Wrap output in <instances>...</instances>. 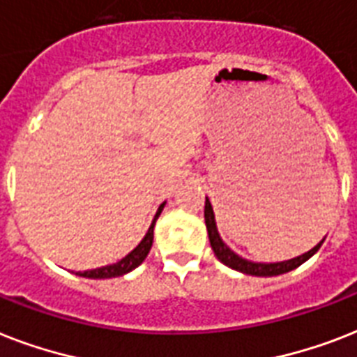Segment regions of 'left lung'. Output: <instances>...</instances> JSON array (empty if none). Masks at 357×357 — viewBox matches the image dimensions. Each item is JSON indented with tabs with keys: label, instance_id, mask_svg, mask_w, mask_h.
I'll return each mask as SVG.
<instances>
[{
	"label": "left lung",
	"instance_id": "8db88e82",
	"mask_svg": "<svg viewBox=\"0 0 357 357\" xmlns=\"http://www.w3.org/2000/svg\"><path fill=\"white\" fill-rule=\"evenodd\" d=\"M206 226H207V234H209V243H211V248L215 252V255L218 257V261H222L224 265L229 266V268H235V271L243 272V274H250V276H278V274H285V272L293 271L296 266H300L304 261H307L311 255L315 254L317 250L321 248V244L324 241L317 244L315 248H311L310 252L294 257V259L282 261V263H252L248 259H243L238 257L235 252L224 244V241L220 238L217 231V224H215V215H213V207L211 202L206 198Z\"/></svg>",
	"mask_w": 357,
	"mask_h": 357
}]
</instances>
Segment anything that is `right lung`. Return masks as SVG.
<instances>
[{
  "label": "right lung",
  "mask_w": 357,
  "mask_h": 357,
  "mask_svg": "<svg viewBox=\"0 0 357 357\" xmlns=\"http://www.w3.org/2000/svg\"><path fill=\"white\" fill-rule=\"evenodd\" d=\"M162 207H165V204H161V206H159L155 218H153V222H151L150 229H148V234H146V237L140 241L139 246H137V248H135L131 254L126 255V257H123V259H120L119 263L102 266V268H94V271L77 272V274H79V276H85V278H116V276H122V274H126V272L133 271V268H137V266H139L140 263L146 259L148 252H150L151 243H153V226H155V220L159 218V215H161Z\"/></svg>",
  "instance_id": "obj_1"
}]
</instances>
